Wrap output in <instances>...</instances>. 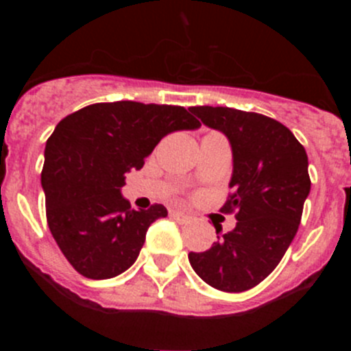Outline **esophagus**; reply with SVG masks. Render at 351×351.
Returning <instances> with one entry per match:
<instances>
[{
    "label": "esophagus",
    "instance_id": "1",
    "mask_svg": "<svg viewBox=\"0 0 351 351\" xmlns=\"http://www.w3.org/2000/svg\"><path fill=\"white\" fill-rule=\"evenodd\" d=\"M170 216H172V218H176V219H178V221H181V223H190L191 221L190 214L181 213V210L172 209V210H170Z\"/></svg>",
    "mask_w": 351,
    "mask_h": 351
}]
</instances>
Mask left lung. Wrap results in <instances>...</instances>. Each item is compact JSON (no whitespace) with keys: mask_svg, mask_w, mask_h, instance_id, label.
Instances as JSON below:
<instances>
[{"mask_svg":"<svg viewBox=\"0 0 351 351\" xmlns=\"http://www.w3.org/2000/svg\"><path fill=\"white\" fill-rule=\"evenodd\" d=\"M190 112L230 142L232 193L221 213H235L237 225L188 258L213 288L246 291L274 271L295 237L311 190L308 154L287 126L262 114L207 105ZM214 226L219 234L221 226Z\"/></svg>","mask_w":351,"mask_h":351,"instance_id":"1","label":"left lung"}]
</instances>
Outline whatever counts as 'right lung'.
I'll return each mask as SVG.
<instances>
[{
    "label": "right lung",
    "mask_w": 351,
    "mask_h": 351,
    "mask_svg": "<svg viewBox=\"0 0 351 351\" xmlns=\"http://www.w3.org/2000/svg\"><path fill=\"white\" fill-rule=\"evenodd\" d=\"M198 126L184 107L138 101L93 104L58 123L42 170L45 213L52 237L79 274L108 280L132 267L145 232L167 209H132L121 195L125 173L141 170L165 135Z\"/></svg>",
    "instance_id": "add662e5"
}]
</instances>
